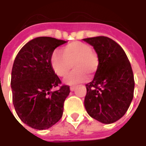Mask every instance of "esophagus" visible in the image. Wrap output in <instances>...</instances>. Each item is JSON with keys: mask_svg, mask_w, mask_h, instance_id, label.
Returning <instances> with one entry per match:
<instances>
[{"mask_svg": "<svg viewBox=\"0 0 146 146\" xmlns=\"http://www.w3.org/2000/svg\"><path fill=\"white\" fill-rule=\"evenodd\" d=\"M75 89H76V87H74V86H71V87H70V91H71V92H73Z\"/></svg>", "mask_w": 146, "mask_h": 146, "instance_id": "1", "label": "esophagus"}]
</instances>
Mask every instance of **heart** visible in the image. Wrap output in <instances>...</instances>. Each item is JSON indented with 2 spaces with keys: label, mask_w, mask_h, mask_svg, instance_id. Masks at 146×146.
Here are the masks:
<instances>
[{
  "label": "heart",
  "mask_w": 146,
  "mask_h": 146,
  "mask_svg": "<svg viewBox=\"0 0 146 146\" xmlns=\"http://www.w3.org/2000/svg\"><path fill=\"white\" fill-rule=\"evenodd\" d=\"M54 50L50 57V64L57 76L65 77L72 68L74 70L65 79L67 84L73 85L94 76L99 68V58L92 51L91 46L80 41H73L61 49Z\"/></svg>",
  "instance_id": "heart-1"
}]
</instances>
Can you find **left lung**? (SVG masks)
<instances>
[{
  "instance_id": "obj_1",
  "label": "left lung",
  "mask_w": 146,
  "mask_h": 146,
  "mask_svg": "<svg viewBox=\"0 0 146 146\" xmlns=\"http://www.w3.org/2000/svg\"><path fill=\"white\" fill-rule=\"evenodd\" d=\"M83 40L94 47L99 58L94 79L86 84V110L99 122H116L127 111L134 97L135 80L131 63L123 49L107 36Z\"/></svg>"
}]
</instances>
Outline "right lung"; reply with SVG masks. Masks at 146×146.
Segmentation results:
<instances>
[{"instance_id": "1", "label": "right lung", "mask_w": 146, "mask_h": 146, "mask_svg": "<svg viewBox=\"0 0 146 146\" xmlns=\"http://www.w3.org/2000/svg\"><path fill=\"white\" fill-rule=\"evenodd\" d=\"M66 41L40 36L27 43L16 55L11 70V87L15 110L30 127L45 130L55 124L63 113L70 86L62 82L50 64L55 48Z\"/></svg>"}]
</instances>
